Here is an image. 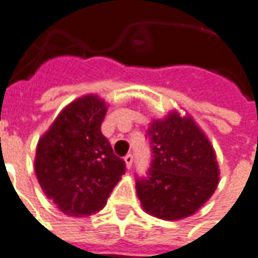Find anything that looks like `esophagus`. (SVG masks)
Returning a JSON list of instances; mask_svg holds the SVG:
<instances>
[{"instance_id": "34e87169", "label": "esophagus", "mask_w": 258, "mask_h": 258, "mask_svg": "<svg viewBox=\"0 0 258 258\" xmlns=\"http://www.w3.org/2000/svg\"><path fill=\"white\" fill-rule=\"evenodd\" d=\"M124 161H125V165H127V168H131V165H133V161H134V157H133V154H127L125 157H124Z\"/></svg>"}]
</instances>
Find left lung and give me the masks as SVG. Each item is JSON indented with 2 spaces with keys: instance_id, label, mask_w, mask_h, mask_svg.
Here are the masks:
<instances>
[{
  "instance_id": "1",
  "label": "left lung",
  "mask_w": 258,
  "mask_h": 258,
  "mask_svg": "<svg viewBox=\"0 0 258 258\" xmlns=\"http://www.w3.org/2000/svg\"><path fill=\"white\" fill-rule=\"evenodd\" d=\"M152 159L147 176L136 180L144 210L164 220H180L208 202L219 183L216 154L203 131L172 111L147 130Z\"/></svg>"
}]
</instances>
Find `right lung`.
Masks as SVG:
<instances>
[{
	"mask_svg": "<svg viewBox=\"0 0 258 258\" xmlns=\"http://www.w3.org/2000/svg\"><path fill=\"white\" fill-rule=\"evenodd\" d=\"M106 113V103L97 96L75 100L56 117L36 147L38 182L68 216H90L103 209L125 172V162L101 134Z\"/></svg>",
	"mask_w": 258,
	"mask_h": 258,
	"instance_id": "right-lung-1",
	"label": "right lung"
}]
</instances>
